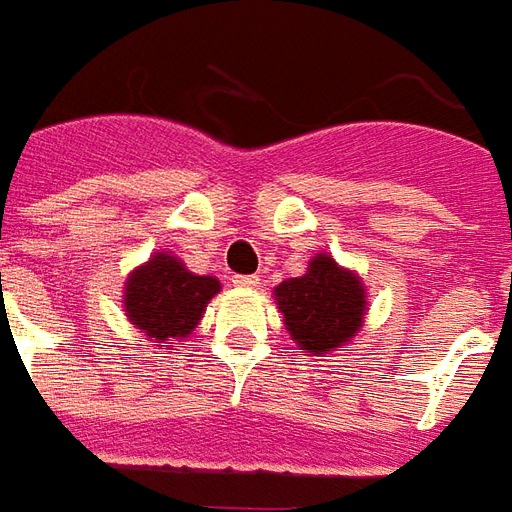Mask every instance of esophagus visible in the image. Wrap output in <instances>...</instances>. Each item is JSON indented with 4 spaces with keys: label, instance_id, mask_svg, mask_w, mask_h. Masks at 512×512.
I'll use <instances>...</instances> for the list:
<instances>
[{
    "label": "esophagus",
    "instance_id": "1",
    "mask_svg": "<svg viewBox=\"0 0 512 512\" xmlns=\"http://www.w3.org/2000/svg\"><path fill=\"white\" fill-rule=\"evenodd\" d=\"M231 283L240 286V289H253V286H259V275H234Z\"/></svg>",
    "mask_w": 512,
    "mask_h": 512
}]
</instances>
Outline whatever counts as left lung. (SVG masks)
Segmentation results:
<instances>
[{
	"mask_svg": "<svg viewBox=\"0 0 512 512\" xmlns=\"http://www.w3.org/2000/svg\"><path fill=\"white\" fill-rule=\"evenodd\" d=\"M275 300L292 341L313 357L338 352L363 327V281L327 253L313 256L305 275L278 283Z\"/></svg>",
	"mask_w": 512,
	"mask_h": 512,
	"instance_id": "left-lung-1",
	"label": "left lung"
}]
</instances>
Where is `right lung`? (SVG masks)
Listing matches in <instances>:
<instances>
[{
	"label": "right lung",
	"mask_w": 512,
	"mask_h": 512,
	"mask_svg": "<svg viewBox=\"0 0 512 512\" xmlns=\"http://www.w3.org/2000/svg\"><path fill=\"white\" fill-rule=\"evenodd\" d=\"M218 292V278L193 275L177 256L163 251L130 272L122 302L130 324H136L155 343H163L188 338L207 302Z\"/></svg>",
	"instance_id": "obj_1"
}]
</instances>
